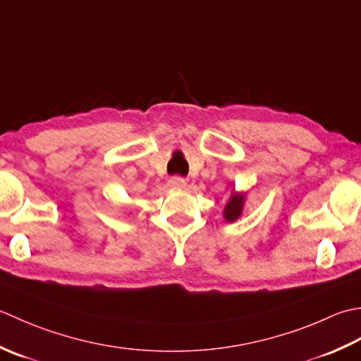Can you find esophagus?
Wrapping results in <instances>:
<instances>
[{
    "mask_svg": "<svg viewBox=\"0 0 361 361\" xmlns=\"http://www.w3.org/2000/svg\"><path fill=\"white\" fill-rule=\"evenodd\" d=\"M185 179H182V178H178V176H176V178H171L170 180H168V185H170L171 188H176V190H180V188H183L185 187Z\"/></svg>",
    "mask_w": 361,
    "mask_h": 361,
    "instance_id": "esophagus-1",
    "label": "esophagus"
}]
</instances>
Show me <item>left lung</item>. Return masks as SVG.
<instances>
[{
    "instance_id": "left-lung-1",
    "label": "left lung",
    "mask_w": 361,
    "mask_h": 361,
    "mask_svg": "<svg viewBox=\"0 0 361 361\" xmlns=\"http://www.w3.org/2000/svg\"><path fill=\"white\" fill-rule=\"evenodd\" d=\"M245 202H246V191H237L232 190L229 201L224 205L223 210V218L227 223H233L241 216L243 209H245Z\"/></svg>"
}]
</instances>
